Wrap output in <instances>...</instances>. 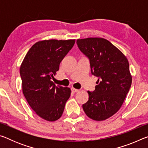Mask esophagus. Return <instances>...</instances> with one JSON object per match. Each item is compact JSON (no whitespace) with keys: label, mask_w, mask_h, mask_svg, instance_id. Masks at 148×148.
Wrapping results in <instances>:
<instances>
[{"label":"esophagus","mask_w":148,"mask_h":148,"mask_svg":"<svg viewBox=\"0 0 148 148\" xmlns=\"http://www.w3.org/2000/svg\"><path fill=\"white\" fill-rule=\"evenodd\" d=\"M71 90H72V92H77L79 91V89H74V88H72Z\"/></svg>","instance_id":"obj_1"}]
</instances>
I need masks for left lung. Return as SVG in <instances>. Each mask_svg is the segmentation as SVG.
Here are the masks:
<instances>
[{"mask_svg": "<svg viewBox=\"0 0 148 148\" xmlns=\"http://www.w3.org/2000/svg\"><path fill=\"white\" fill-rule=\"evenodd\" d=\"M76 43L89 59L91 74L99 77L94 91H87L89 100L82 107L89 118L105 120L119 110L131 86L128 60L104 38L78 39Z\"/></svg>", "mask_w": 148, "mask_h": 148, "instance_id": "obj_1", "label": "left lung"}]
</instances>
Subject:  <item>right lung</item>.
I'll return each mask as SVG.
<instances>
[{
	"mask_svg": "<svg viewBox=\"0 0 148 148\" xmlns=\"http://www.w3.org/2000/svg\"><path fill=\"white\" fill-rule=\"evenodd\" d=\"M75 44V40L36 42L27 52L20 67L25 97L38 116L54 121L61 117L71 96L69 87L56 86L53 75Z\"/></svg>",
	"mask_w": 148,
	"mask_h": 148,
	"instance_id": "add662e5",
	"label": "right lung"
}]
</instances>
